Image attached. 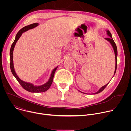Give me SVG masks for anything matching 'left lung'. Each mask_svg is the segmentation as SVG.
<instances>
[{"label":"left lung","instance_id":"1","mask_svg":"<svg viewBox=\"0 0 131 131\" xmlns=\"http://www.w3.org/2000/svg\"><path fill=\"white\" fill-rule=\"evenodd\" d=\"M107 35L110 37H109V38H105V39L106 40H107L108 41H109L110 43V44L111 45V46H113V49H114V52H115V59H116V67H115V72H114V75H115V73H116V70H117V55H118V52H117V46H116V43H115V41H114V40H113V38H112V36H111V33H110V32L108 30H107ZM109 83H107V84H106V85H105L104 86H102L97 92H96V93H94V94H98V93H100V92H101L102 91H103L104 90V89L107 86V85L109 84ZM81 93H83V92H81ZM84 94H85V93H84Z\"/></svg>","mask_w":131,"mask_h":131}]
</instances>
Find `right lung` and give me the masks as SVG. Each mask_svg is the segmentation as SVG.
Instances as JSON below:
<instances>
[{
    "instance_id": "add662e5",
    "label": "right lung",
    "mask_w": 131,
    "mask_h": 131,
    "mask_svg": "<svg viewBox=\"0 0 131 131\" xmlns=\"http://www.w3.org/2000/svg\"><path fill=\"white\" fill-rule=\"evenodd\" d=\"M38 25V23H33L30 25H29L24 27L23 28H22L21 29H20L19 31H18V32L17 33L16 35L15 36V38L14 42H13V43L11 45L10 51V69H11V71L13 74V75L15 77V78L16 79L17 81L19 82V83L21 84V85L22 86V88L24 89H25V90H26L28 92H32V93H41V92H43L47 91L50 88V86L52 84L55 72L56 70H57V69L58 68V67H57L53 70L51 76H50V78L49 80H48V81L47 83H46L45 84L41 85L40 86H35L31 83H27V82L22 81V80H21L19 78H18V77L17 76L16 73L15 72V70L14 69V66H13V50H14L15 45L16 44V42L18 40V39L20 38V37H21V36L22 35L23 32H24L26 31H27L29 29L34 28V27L37 26Z\"/></svg>"
}]
</instances>
